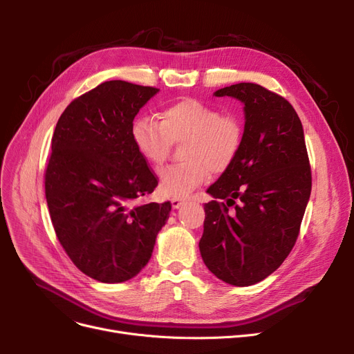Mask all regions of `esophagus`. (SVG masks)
I'll return each mask as SVG.
<instances>
[{
  "mask_svg": "<svg viewBox=\"0 0 354 354\" xmlns=\"http://www.w3.org/2000/svg\"><path fill=\"white\" fill-rule=\"evenodd\" d=\"M171 202H172V208L178 209L182 205H185V203H187V199H183V198H172Z\"/></svg>",
  "mask_w": 354,
  "mask_h": 354,
  "instance_id": "34e87169",
  "label": "esophagus"
}]
</instances>
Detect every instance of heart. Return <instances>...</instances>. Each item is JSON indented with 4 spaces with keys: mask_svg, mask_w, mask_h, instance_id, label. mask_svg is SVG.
<instances>
[{
    "mask_svg": "<svg viewBox=\"0 0 354 354\" xmlns=\"http://www.w3.org/2000/svg\"><path fill=\"white\" fill-rule=\"evenodd\" d=\"M159 119H136L130 135L139 155L153 166L166 160L172 143H183V162L160 172V191L166 196L187 198L211 172H227L244 145L243 119L198 99L189 97L166 106Z\"/></svg>",
    "mask_w": 354,
    "mask_h": 354,
    "instance_id": "b5f03b06",
    "label": "heart"
}]
</instances>
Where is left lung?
Masks as SVG:
<instances>
[{
  "label": "left lung",
  "mask_w": 354,
  "mask_h": 354,
  "mask_svg": "<svg viewBox=\"0 0 354 354\" xmlns=\"http://www.w3.org/2000/svg\"><path fill=\"white\" fill-rule=\"evenodd\" d=\"M245 104V138L236 162L208 188L199 251L219 280L245 287L283 264L300 234L311 192L301 120L291 103L255 84L215 91Z\"/></svg>",
  "instance_id": "1"
}]
</instances>
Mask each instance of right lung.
Instances as JSON below:
<instances>
[{"label":"right lung","instance_id":"1","mask_svg":"<svg viewBox=\"0 0 354 354\" xmlns=\"http://www.w3.org/2000/svg\"><path fill=\"white\" fill-rule=\"evenodd\" d=\"M158 91L104 82L74 99L54 129L44 174L53 227L73 264L100 283L139 274L169 218V201L145 202L159 179L130 135Z\"/></svg>","mask_w":354,"mask_h":354}]
</instances>
